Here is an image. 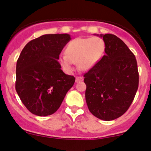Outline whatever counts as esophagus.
<instances>
[{"label": "esophagus", "mask_w": 151, "mask_h": 151, "mask_svg": "<svg viewBox=\"0 0 151 151\" xmlns=\"http://www.w3.org/2000/svg\"><path fill=\"white\" fill-rule=\"evenodd\" d=\"M83 81V78L82 77H76V83H79L81 82V81Z\"/></svg>", "instance_id": "1"}]
</instances>
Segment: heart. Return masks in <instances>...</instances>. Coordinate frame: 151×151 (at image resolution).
I'll return each mask as SVG.
<instances>
[{
  "instance_id": "heart-1",
  "label": "heart",
  "mask_w": 151,
  "mask_h": 151,
  "mask_svg": "<svg viewBox=\"0 0 151 151\" xmlns=\"http://www.w3.org/2000/svg\"><path fill=\"white\" fill-rule=\"evenodd\" d=\"M105 50L104 41L100 37L76 38L70 41L65 50L66 55L60 56V63L67 70L77 63L78 69L87 71L98 63Z\"/></svg>"
}]
</instances>
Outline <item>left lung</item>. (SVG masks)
I'll use <instances>...</instances> for the list:
<instances>
[{"label":"left lung","instance_id":"1","mask_svg":"<svg viewBox=\"0 0 151 151\" xmlns=\"http://www.w3.org/2000/svg\"><path fill=\"white\" fill-rule=\"evenodd\" d=\"M105 43V55L83 75L86 101L97 118L110 121L124 114L138 87L136 59L116 35H96Z\"/></svg>","mask_w":151,"mask_h":151}]
</instances>
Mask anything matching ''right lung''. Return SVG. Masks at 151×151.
<instances>
[{
	"instance_id": "1",
	"label": "right lung",
	"mask_w": 151,
	"mask_h": 151,
	"mask_svg": "<svg viewBox=\"0 0 151 151\" xmlns=\"http://www.w3.org/2000/svg\"><path fill=\"white\" fill-rule=\"evenodd\" d=\"M70 35H44L27 43L16 63V90L33 114L51 115L59 109L75 77L61 69L59 54Z\"/></svg>"
}]
</instances>
